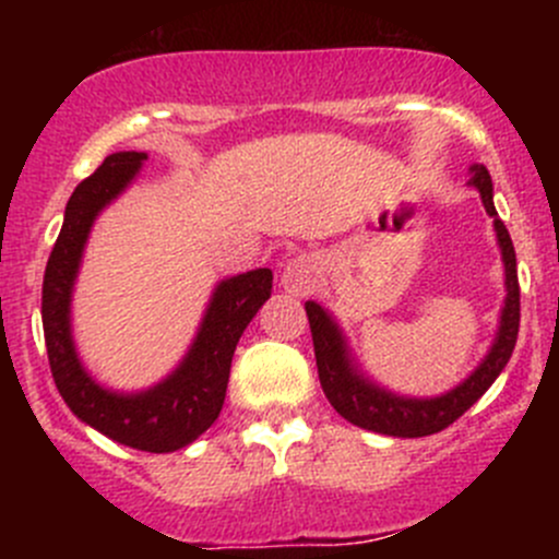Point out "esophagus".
<instances>
[{
  "label": "esophagus",
  "mask_w": 559,
  "mask_h": 559,
  "mask_svg": "<svg viewBox=\"0 0 559 559\" xmlns=\"http://www.w3.org/2000/svg\"><path fill=\"white\" fill-rule=\"evenodd\" d=\"M321 278L319 262L308 253H300V257L289 259L284 264V273H281V284H284L286 292L292 295H311Z\"/></svg>",
  "instance_id": "34e87169"
}]
</instances>
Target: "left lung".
<instances>
[{"label":"left lung","instance_id":"obj_1","mask_svg":"<svg viewBox=\"0 0 559 559\" xmlns=\"http://www.w3.org/2000/svg\"><path fill=\"white\" fill-rule=\"evenodd\" d=\"M473 186L481 191L484 207H487L489 216L495 218L500 248H503L509 297H506L503 319H500V332L492 352L484 359L481 368H478L465 384L456 386L454 392L436 400H408L397 397V394H389L384 389H376L373 384H368V381H362L354 373L352 362H348L346 346H343V337L341 332H337L335 321L324 313L321 306L306 302L321 389H324L332 408H335L343 419L352 421V425L394 438H421L432 436V432H441L447 430L449 425H454V421L495 384L500 370L509 365L516 346V335H520V278H516V253L514 243H511L509 229H506L498 211H495L492 178H489L487 167L484 165L473 167Z\"/></svg>","mask_w":559,"mask_h":559}]
</instances>
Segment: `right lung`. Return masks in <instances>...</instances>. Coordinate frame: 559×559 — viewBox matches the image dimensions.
<instances>
[{"mask_svg": "<svg viewBox=\"0 0 559 559\" xmlns=\"http://www.w3.org/2000/svg\"><path fill=\"white\" fill-rule=\"evenodd\" d=\"M143 159L145 154L138 151L110 154L72 191L64 224L45 267L43 330L50 373L72 414L123 447L162 454L189 447L218 419L235 346L273 292V273L259 267L218 286L189 357L165 384L143 394H112L94 384L72 348V281L94 216L134 178Z\"/></svg>", "mask_w": 559, "mask_h": 559, "instance_id": "right-lung-1", "label": "right lung"}]
</instances>
